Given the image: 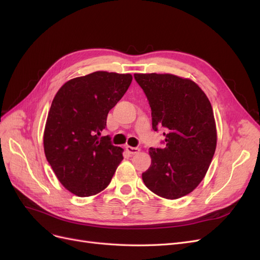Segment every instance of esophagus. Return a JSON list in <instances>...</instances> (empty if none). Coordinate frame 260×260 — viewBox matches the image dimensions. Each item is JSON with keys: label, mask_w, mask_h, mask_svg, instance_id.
I'll list each match as a JSON object with an SVG mask.
<instances>
[{"label": "esophagus", "mask_w": 260, "mask_h": 260, "mask_svg": "<svg viewBox=\"0 0 260 260\" xmlns=\"http://www.w3.org/2000/svg\"><path fill=\"white\" fill-rule=\"evenodd\" d=\"M125 149H127V152L131 155H136L140 152V148L139 147H132V146H125Z\"/></svg>", "instance_id": "1"}]
</instances>
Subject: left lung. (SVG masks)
<instances>
[{
  "mask_svg": "<svg viewBox=\"0 0 260 260\" xmlns=\"http://www.w3.org/2000/svg\"><path fill=\"white\" fill-rule=\"evenodd\" d=\"M152 111V127L162 148H149L144 184L164 199L191 193L205 177L217 145L214 112L206 94L190 79L170 74H135Z\"/></svg>",
  "mask_w": 260,
  "mask_h": 260,
  "instance_id": "obj_1",
  "label": "left lung"
}]
</instances>
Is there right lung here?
Wrapping results in <instances>:
<instances>
[{
  "instance_id": "1",
  "label": "right lung",
  "mask_w": 260,
  "mask_h": 260,
  "mask_svg": "<svg viewBox=\"0 0 260 260\" xmlns=\"http://www.w3.org/2000/svg\"><path fill=\"white\" fill-rule=\"evenodd\" d=\"M131 81L130 74L95 72L67 81L52 102L43 137L45 157L59 182L77 196L103 191L123 159L122 148L101 132Z\"/></svg>"
}]
</instances>
